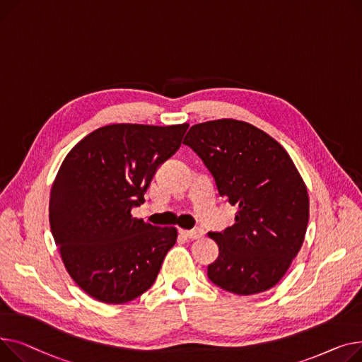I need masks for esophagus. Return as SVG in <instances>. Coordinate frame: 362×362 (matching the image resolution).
Listing matches in <instances>:
<instances>
[{"instance_id":"esophagus-1","label":"esophagus","mask_w":362,"mask_h":362,"mask_svg":"<svg viewBox=\"0 0 362 362\" xmlns=\"http://www.w3.org/2000/svg\"><path fill=\"white\" fill-rule=\"evenodd\" d=\"M181 235L188 238V240H199L204 235V230L200 228H194V229H188V230H181Z\"/></svg>"}]
</instances>
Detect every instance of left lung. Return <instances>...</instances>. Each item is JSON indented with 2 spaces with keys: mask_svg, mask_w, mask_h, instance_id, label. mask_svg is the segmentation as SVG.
<instances>
[{
  "mask_svg": "<svg viewBox=\"0 0 362 362\" xmlns=\"http://www.w3.org/2000/svg\"><path fill=\"white\" fill-rule=\"evenodd\" d=\"M182 143L203 160L219 196L238 206L235 223L209 232L219 247L209 279L237 295L273 288L298 254L310 215L292 159L269 134L237 119L196 124Z\"/></svg>",
  "mask_w": 362,
  "mask_h": 362,
  "instance_id": "1",
  "label": "left lung"
}]
</instances>
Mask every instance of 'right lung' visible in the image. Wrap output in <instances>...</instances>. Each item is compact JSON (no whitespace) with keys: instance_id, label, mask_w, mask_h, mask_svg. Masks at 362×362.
Wrapping results in <instances>:
<instances>
[{"instance_id":"right-lung-1","label":"right lung","mask_w":362,"mask_h":362,"mask_svg":"<svg viewBox=\"0 0 362 362\" xmlns=\"http://www.w3.org/2000/svg\"><path fill=\"white\" fill-rule=\"evenodd\" d=\"M188 124H112L78 141L51 188L49 223L73 281L106 304L133 301L153 285L174 226L132 216L158 168L181 146Z\"/></svg>"}]
</instances>
